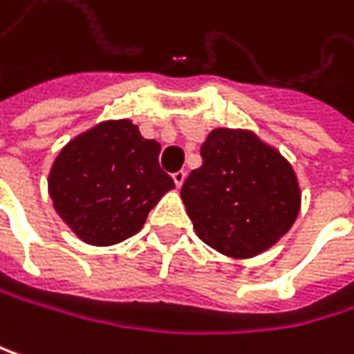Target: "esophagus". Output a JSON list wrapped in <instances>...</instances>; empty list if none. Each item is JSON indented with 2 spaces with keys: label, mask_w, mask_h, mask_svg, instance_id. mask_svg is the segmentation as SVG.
<instances>
[{
  "label": "esophagus",
  "mask_w": 354,
  "mask_h": 354,
  "mask_svg": "<svg viewBox=\"0 0 354 354\" xmlns=\"http://www.w3.org/2000/svg\"><path fill=\"white\" fill-rule=\"evenodd\" d=\"M171 178H174L176 187H183V185H185V180H187V171H185V169L174 171V174H171Z\"/></svg>",
  "instance_id": "1"
}]
</instances>
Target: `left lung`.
I'll use <instances>...</instances> for the list:
<instances>
[{
    "instance_id": "left-lung-1",
    "label": "left lung",
    "mask_w": 354,
    "mask_h": 354,
    "mask_svg": "<svg viewBox=\"0 0 354 354\" xmlns=\"http://www.w3.org/2000/svg\"><path fill=\"white\" fill-rule=\"evenodd\" d=\"M180 197L197 236L247 259L276 245L295 224L301 189L292 165L249 130L218 128L201 145Z\"/></svg>"
}]
</instances>
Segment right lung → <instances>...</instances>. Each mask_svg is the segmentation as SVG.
<instances>
[{
  "mask_svg": "<svg viewBox=\"0 0 354 354\" xmlns=\"http://www.w3.org/2000/svg\"><path fill=\"white\" fill-rule=\"evenodd\" d=\"M159 142L130 120L101 122L70 140L49 171V195L72 232L97 247L136 234L157 201L174 189L159 167Z\"/></svg>",
  "mask_w": 354,
  "mask_h": 354,
  "instance_id": "obj_1",
  "label": "right lung"
}]
</instances>
